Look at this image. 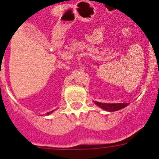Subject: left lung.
<instances>
[{
  "label": "left lung",
  "instance_id": "obj_1",
  "mask_svg": "<svg viewBox=\"0 0 159 159\" xmlns=\"http://www.w3.org/2000/svg\"><path fill=\"white\" fill-rule=\"evenodd\" d=\"M97 105L101 107L105 111H118V110L121 109V108H125L126 106H128L129 103H116V104H107V103H100L97 101H94Z\"/></svg>",
  "mask_w": 159,
  "mask_h": 159
}]
</instances>
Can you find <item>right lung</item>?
Segmentation results:
<instances>
[{"label":"right lung","mask_w":159,"mask_h":159,"mask_svg":"<svg viewBox=\"0 0 159 159\" xmlns=\"http://www.w3.org/2000/svg\"><path fill=\"white\" fill-rule=\"evenodd\" d=\"M48 114H50V112H48Z\"/></svg>","instance_id":"1"}]
</instances>
